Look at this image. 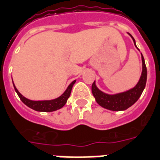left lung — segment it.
I'll return each mask as SVG.
<instances>
[{"label":"left lung","instance_id":"obj_1","mask_svg":"<svg viewBox=\"0 0 160 160\" xmlns=\"http://www.w3.org/2000/svg\"><path fill=\"white\" fill-rule=\"evenodd\" d=\"M129 34V33H128ZM133 40L135 46V40L132 38L131 34H129ZM142 75L140 77L138 82L133 88L130 89L128 91H124L122 93L115 94V95H109L106 94L100 91L99 89L96 87V83L94 81L91 86V91L93 94L94 97L96 99V102L106 109L111 110V111H124L128 109V107L137 102L140 96L142 95V91L144 90L146 81H147V68L145 65V61L143 56L142 55Z\"/></svg>","mask_w":160,"mask_h":160}]
</instances>
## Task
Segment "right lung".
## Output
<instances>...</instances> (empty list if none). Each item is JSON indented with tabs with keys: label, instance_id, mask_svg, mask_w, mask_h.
I'll return each instance as SVG.
<instances>
[{
	"label": "right lung",
	"instance_id": "right-lung-1",
	"mask_svg": "<svg viewBox=\"0 0 160 160\" xmlns=\"http://www.w3.org/2000/svg\"><path fill=\"white\" fill-rule=\"evenodd\" d=\"M75 83V80L72 81L70 83V85L68 86V88L66 89V91H64V93L62 94L59 97L56 98V99L49 100V101H32V100H29L26 98V97H24L18 91V89L16 88L14 83H13V86H14L16 92H17V94L19 96L21 101L26 106H28V107L32 108V109L35 110L37 112H53V111H56V110L60 109V108L64 107V105L66 104L67 100H68V98L70 96L72 87H73V85H74Z\"/></svg>",
	"mask_w": 160,
	"mask_h": 160
}]
</instances>
